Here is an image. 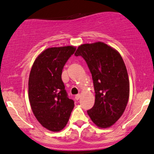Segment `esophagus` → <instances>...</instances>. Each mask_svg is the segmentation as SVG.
I'll list each match as a JSON object with an SVG mask.
<instances>
[{
    "instance_id": "34e87169",
    "label": "esophagus",
    "mask_w": 154,
    "mask_h": 154,
    "mask_svg": "<svg viewBox=\"0 0 154 154\" xmlns=\"http://www.w3.org/2000/svg\"><path fill=\"white\" fill-rule=\"evenodd\" d=\"M79 98H80V94H77V95H75V98L76 100H79Z\"/></svg>"
}]
</instances>
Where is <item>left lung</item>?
Returning a JSON list of instances; mask_svg holds the SVG:
<instances>
[{
	"label": "left lung",
	"mask_w": 154,
	"mask_h": 154,
	"mask_svg": "<svg viewBox=\"0 0 154 154\" xmlns=\"http://www.w3.org/2000/svg\"><path fill=\"white\" fill-rule=\"evenodd\" d=\"M75 56L85 59L93 79L95 103L87 113L98 128H109L123 114L130 96L122 58L116 49L100 42L81 45Z\"/></svg>",
	"instance_id": "obj_1"
}]
</instances>
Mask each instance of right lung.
Segmentation results:
<instances>
[{
  "mask_svg": "<svg viewBox=\"0 0 154 154\" xmlns=\"http://www.w3.org/2000/svg\"><path fill=\"white\" fill-rule=\"evenodd\" d=\"M72 46L53 47L43 51L34 61L29 77V100L39 123L52 132L66 126L75 106L61 78L63 69L75 53Z\"/></svg>",
  "mask_w": 154,
  "mask_h": 154,
  "instance_id": "obj_1",
  "label": "right lung"
}]
</instances>
